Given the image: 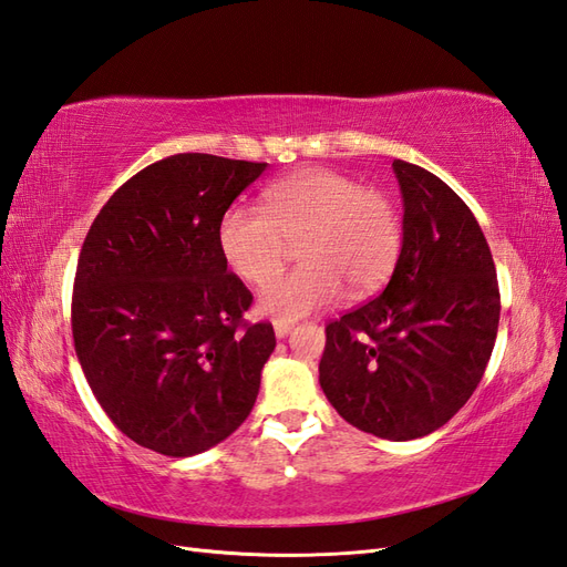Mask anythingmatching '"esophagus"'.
<instances>
[{
	"mask_svg": "<svg viewBox=\"0 0 567 567\" xmlns=\"http://www.w3.org/2000/svg\"><path fill=\"white\" fill-rule=\"evenodd\" d=\"M275 336H278V338H285L287 336V332L289 330H292V323H289V321H275Z\"/></svg>",
	"mask_w": 567,
	"mask_h": 567,
	"instance_id": "esophagus-1",
	"label": "esophagus"
}]
</instances>
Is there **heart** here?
<instances>
[{"label": "heart", "instance_id": "1", "mask_svg": "<svg viewBox=\"0 0 567 567\" xmlns=\"http://www.w3.org/2000/svg\"><path fill=\"white\" fill-rule=\"evenodd\" d=\"M229 270L249 285H265L302 244L305 264L266 286L258 311L297 321L336 303L344 287L352 297L379 289L402 249L400 210L381 188L361 186L332 169H307L270 184L264 210L229 208L217 229Z\"/></svg>", "mask_w": 567, "mask_h": 567}]
</instances>
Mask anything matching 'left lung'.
Returning a JSON list of instances; mask_svg holds the SVG:
<instances>
[{"mask_svg":"<svg viewBox=\"0 0 567 567\" xmlns=\"http://www.w3.org/2000/svg\"><path fill=\"white\" fill-rule=\"evenodd\" d=\"M393 169L404 200L393 278L326 326L318 381L344 422L412 441L450 422L482 381L501 292L467 203L424 167L395 159Z\"/></svg>","mask_w":567,"mask_h":567,"instance_id":"8db88e82","label":"left lung"}]
</instances>
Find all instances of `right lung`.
Returning a JSON list of instances; mask_svg holds the SVG:
<instances>
[{"label": "right lung", "instance_id": "add662e5", "mask_svg": "<svg viewBox=\"0 0 567 567\" xmlns=\"http://www.w3.org/2000/svg\"><path fill=\"white\" fill-rule=\"evenodd\" d=\"M266 167L157 159L112 194L81 246L71 332L85 381L112 424L159 455H198L254 410L275 332L244 321L254 297L217 229Z\"/></svg>", "mask_w": 567, "mask_h": 567}]
</instances>
